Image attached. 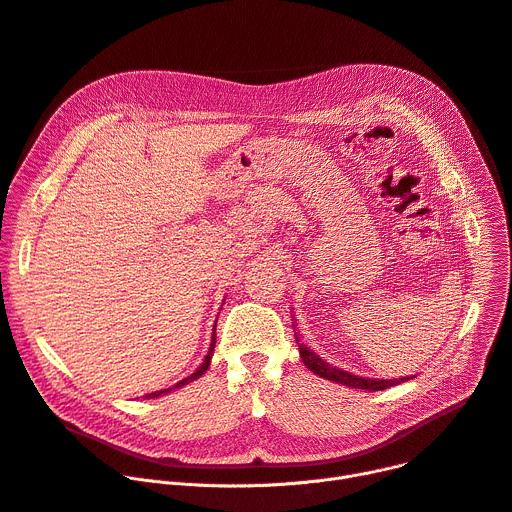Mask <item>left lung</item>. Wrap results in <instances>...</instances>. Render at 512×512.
Masks as SVG:
<instances>
[{"instance_id": "1", "label": "left lung", "mask_w": 512, "mask_h": 512, "mask_svg": "<svg viewBox=\"0 0 512 512\" xmlns=\"http://www.w3.org/2000/svg\"><path fill=\"white\" fill-rule=\"evenodd\" d=\"M297 347H299V357H302L304 366H308V370H312L314 374H318L320 378H326V380H333L337 384H343V386H349V388H362V390H384L388 386H397L401 382H407L411 380L409 376L407 378H395V380H378V378H362V376H355L351 372H345V370H339L335 368L333 364L324 362V359L320 355H316L314 351H310V347H306L304 343L297 341Z\"/></svg>"}]
</instances>
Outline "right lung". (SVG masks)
<instances>
[{"label":"right lung","instance_id":"obj_1","mask_svg":"<svg viewBox=\"0 0 512 512\" xmlns=\"http://www.w3.org/2000/svg\"><path fill=\"white\" fill-rule=\"evenodd\" d=\"M213 351H215V335H213V343H210V349H208V353H206V357H204V362H202V366L192 374V376H188V378H184L182 382H177L175 386H171V388H165V390H157V393H150V395H146V399H155V397H161V395H165V393H169V390H173V388H179V386H184V384H188V382H192V380H196V378H200L206 370H208V366H210V357H213Z\"/></svg>","mask_w":512,"mask_h":512}]
</instances>
